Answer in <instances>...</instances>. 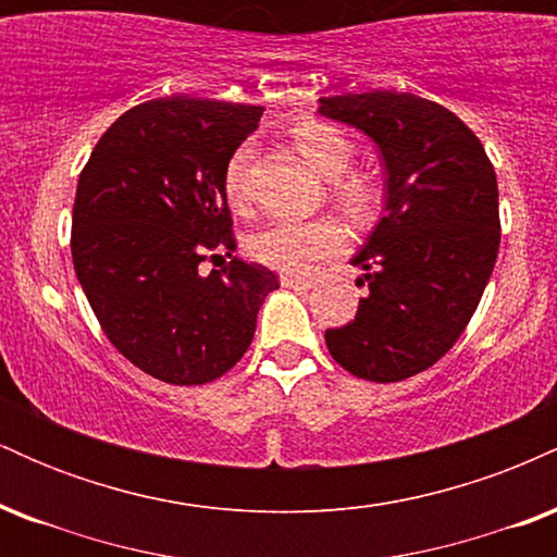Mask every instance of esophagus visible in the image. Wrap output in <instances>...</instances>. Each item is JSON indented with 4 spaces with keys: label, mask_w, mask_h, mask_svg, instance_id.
I'll return each instance as SVG.
<instances>
[{
    "label": "esophagus",
    "mask_w": 557,
    "mask_h": 557,
    "mask_svg": "<svg viewBox=\"0 0 557 557\" xmlns=\"http://www.w3.org/2000/svg\"><path fill=\"white\" fill-rule=\"evenodd\" d=\"M280 283H283L285 287H296V290H309V287H314L317 280H311V277H300V274L283 272V274H280Z\"/></svg>",
    "instance_id": "34e87169"
}]
</instances>
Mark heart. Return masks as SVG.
Here are the masks:
<instances>
[{
    "label": "heart",
    "mask_w": 557,
    "mask_h": 557,
    "mask_svg": "<svg viewBox=\"0 0 557 557\" xmlns=\"http://www.w3.org/2000/svg\"><path fill=\"white\" fill-rule=\"evenodd\" d=\"M293 144L319 175L335 177L332 181V198L341 203L345 212L350 216H367L372 212L376 203L374 183L367 175H356V172L354 175H343L350 168V159H354V144L343 131H337L330 123H322V120H304V123L293 127ZM248 157H251V149L238 146L225 168V196L235 207L246 201ZM343 243V230L332 220H277L257 230L248 240V248L261 264L290 274H304L317 261L341 251Z\"/></svg>",
    "instance_id": "b5f03b06"
}]
</instances>
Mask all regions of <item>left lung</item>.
Instances as JSON below:
<instances>
[{
  "label": "left lung",
  "instance_id": "1",
  "mask_svg": "<svg viewBox=\"0 0 557 557\" xmlns=\"http://www.w3.org/2000/svg\"><path fill=\"white\" fill-rule=\"evenodd\" d=\"M319 101L324 117L367 133L387 168L385 216L354 257L369 296L324 341L354 376L408 380L456 345L487 287L500 248L495 170L474 131L437 101L398 91Z\"/></svg>",
  "mask_w": 557,
  "mask_h": 557
}]
</instances>
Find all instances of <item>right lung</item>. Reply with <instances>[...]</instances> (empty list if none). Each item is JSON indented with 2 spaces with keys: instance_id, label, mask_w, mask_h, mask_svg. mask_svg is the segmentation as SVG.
I'll use <instances>...</instances> for the list:
<instances>
[{
  "instance_id": "obj_1",
  "label": "right lung",
  "mask_w": 557,
  "mask_h": 557,
  "mask_svg": "<svg viewBox=\"0 0 557 557\" xmlns=\"http://www.w3.org/2000/svg\"><path fill=\"white\" fill-rule=\"evenodd\" d=\"M264 107L164 96L110 125L78 177L75 274L127 361L168 385H207L243 359L277 274L235 251L225 168ZM227 250L222 271L197 264Z\"/></svg>"
}]
</instances>
